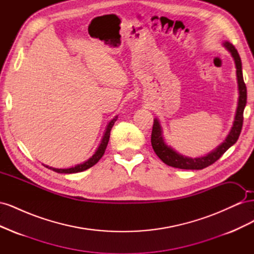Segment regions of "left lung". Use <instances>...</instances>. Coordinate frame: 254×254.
I'll list each match as a JSON object with an SVG mask.
<instances>
[{"mask_svg":"<svg viewBox=\"0 0 254 254\" xmlns=\"http://www.w3.org/2000/svg\"><path fill=\"white\" fill-rule=\"evenodd\" d=\"M224 47L231 53V55L234 59L236 66V77L238 83V93H240V97H238V106L236 109V114L231 131L228 134L227 139L222 142L217 148H215L213 151L207 153L206 156L200 158H189L180 155V153L175 151L171 146L166 145L162 135V127H161L159 121L155 119L153 120V126L151 131V145L153 150L156 152V155L167 165L176 168H181V170H202V168H205L213 164L214 162H216V161L238 140V136H240L243 128L244 109L246 107V104H247V88H246V84L244 82L242 60L240 55H238L237 50L234 48V45L230 42H225Z\"/></svg>","mask_w":254,"mask_h":254,"instance_id":"8db88e82","label":"left lung"}]
</instances>
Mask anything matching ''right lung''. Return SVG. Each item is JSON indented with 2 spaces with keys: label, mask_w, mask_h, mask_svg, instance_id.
<instances>
[{
  "label": "right lung",
  "mask_w": 254,
  "mask_h": 254,
  "mask_svg": "<svg viewBox=\"0 0 254 254\" xmlns=\"http://www.w3.org/2000/svg\"><path fill=\"white\" fill-rule=\"evenodd\" d=\"M118 117H115L114 119H112L110 122L108 126H107V129L105 131V134L103 136V140L101 142V144H99L97 150L95 151V153L93 156H92L88 161H86V162H83L81 164H78L76 165L74 167H70V168H54V167H49L47 166L48 168H50V170L56 172V173H60V174H74V173H79V172H83L88 170V168L92 167L93 165H95L99 160H101V158L103 157V155L105 153V150H106V147L107 145H108V142H109V137H110V131H111V128L113 127L115 121H117Z\"/></svg>",
  "instance_id": "right-lung-1"
}]
</instances>
